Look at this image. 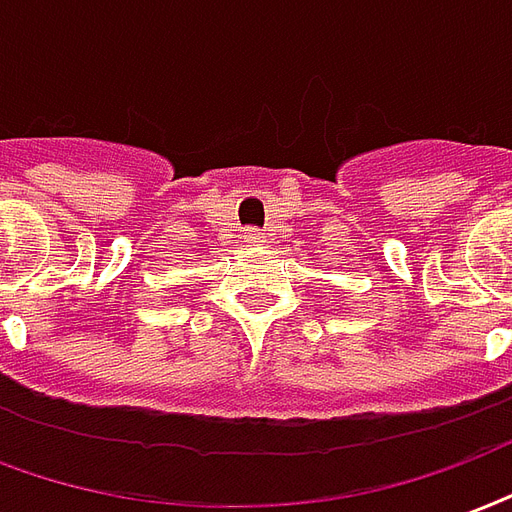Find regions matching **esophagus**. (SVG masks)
<instances>
[{
    "label": "esophagus",
    "mask_w": 512,
    "mask_h": 512,
    "mask_svg": "<svg viewBox=\"0 0 512 512\" xmlns=\"http://www.w3.org/2000/svg\"><path fill=\"white\" fill-rule=\"evenodd\" d=\"M263 238H266V233H260L257 227H249V230H246V241H263Z\"/></svg>",
    "instance_id": "esophagus-1"
}]
</instances>
